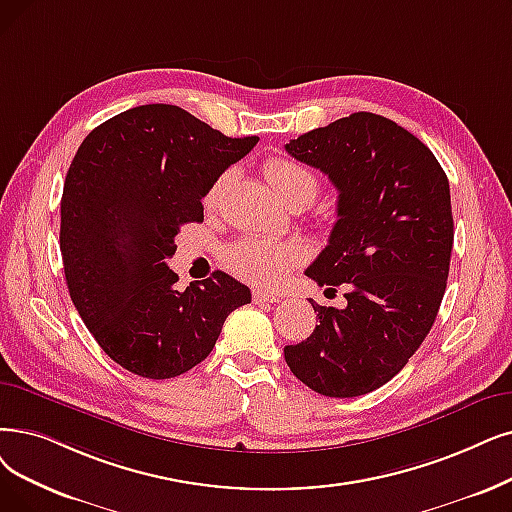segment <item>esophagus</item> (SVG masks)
<instances>
[{"instance_id":"esophagus-1","label":"esophagus","mask_w":512,"mask_h":512,"mask_svg":"<svg viewBox=\"0 0 512 512\" xmlns=\"http://www.w3.org/2000/svg\"><path fill=\"white\" fill-rule=\"evenodd\" d=\"M253 301H255V303H276V301H280V295H278V293L255 291V293H253Z\"/></svg>"}]
</instances>
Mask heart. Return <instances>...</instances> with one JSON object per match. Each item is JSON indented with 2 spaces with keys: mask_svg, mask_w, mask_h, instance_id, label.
I'll return each instance as SVG.
<instances>
[{
  "mask_svg": "<svg viewBox=\"0 0 512 512\" xmlns=\"http://www.w3.org/2000/svg\"><path fill=\"white\" fill-rule=\"evenodd\" d=\"M263 175L286 205L293 201H305L309 205L320 190L318 175L293 159H270L263 165ZM228 177L230 173H224L209 188L205 196L207 209H213L219 203L221 188L228 182ZM303 259L305 251L297 242H278L268 238H242L228 247L224 255V261L232 274L244 282L265 288L280 286L286 274Z\"/></svg>",
  "mask_w": 512,
  "mask_h": 512,
  "instance_id": "obj_1",
  "label": "heart"
}]
</instances>
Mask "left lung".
Segmentation results:
<instances>
[{
  "label": "left lung",
  "instance_id": "obj_1",
  "mask_svg": "<svg viewBox=\"0 0 512 512\" xmlns=\"http://www.w3.org/2000/svg\"><path fill=\"white\" fill-rule=\"evenodd\" d=\"M284 148L339 190L328 244L305 276L347 288L343 309L309 299L320 324L286 345L284 360L316 393L358 397L389 383L437 318L454 244L448 177L408 129L372 113L311 129Z\"/></svg>",
  "mask_w": 512,
  "mask_h": 512
}]
</instances>
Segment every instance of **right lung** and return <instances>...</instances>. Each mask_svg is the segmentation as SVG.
<instances>
[{
  "mask_svg": "<svg viewBox=\"0 0 512 512\" xmlns=\"http://www.w3.org/2000/svg\"><path fill=\"white\" fill-rule=\"evenodd\" d=\"M257 136L228 138L173 104H144L90 131L64 180L66 286L110 360L144 379L201 364L249 286L224 272L177 291L180 226L203 221L209 188Z\"/></svg>",
  "mask_w": 512,
  "mask_h": 512,
  "instance_id": "1",
  "label": "right lung"
}]
</instances>
